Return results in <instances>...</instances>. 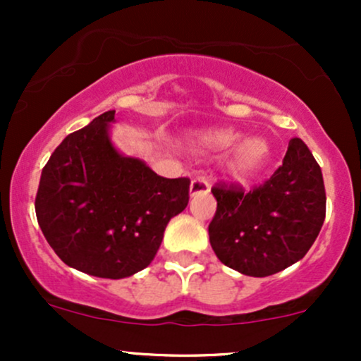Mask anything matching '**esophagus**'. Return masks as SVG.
Segmentation results:
<instances>
[{
    "label": "esophagus",
    "mask_w": 361,
    "mask_h": 361,
    "mask_svg": "<svg viewBox=\"0 0 361 361\" xmlns=\"http://www.w3.org/2000/svg\"><path fill=\"white\" fill-rule=\"evenodd\" d=\"M210 190V183L205 180L204 176H197L192 180V185H190V193H207Z\"/></svg>",
    "instance_id": "34e87169"
}]
</instances>
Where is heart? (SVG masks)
Instances as JSON below:
<instances>
[{
    "mask_svg": "<svg viewBox=\"0 0 361 361\" xmlns=\"http://www.w3.org/2000/svg\"><path fill=\"white\" fill-rule=\"evenodd\" d=\"M200 149L229 147L226 164L227 173L235 178H250L267 164L270 157V146L263 137L241 139V132L234 128H219V130L202 132L192 140Z\"/></svg>",
    "mask_w": 361,
    "mask_h": 361,
    "instance_id": "b5f03b06",
    "label": "heart"
}]
</instances>
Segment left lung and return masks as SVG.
I'll return each mask as SVG.
<instances>
[{
    "label": "left lung",
    "mask_w": 361,
    "mask_h": 361,
    "mask_svg": "<svg viewBox=\"0 0 361 361\" xmlns=\"http://www.w3.org/2000/svg\"><path fill=\"white\" fill-rule=\"evenodd\" d=\"M217 210L209 238L226 267L250 276L279 273L305 256L326 217L322 171L299 137L290 139L283 163L246 192L239 183L212 186Z\"/></svg>",
    "instance_id": "obj_1"
}]
</instances>
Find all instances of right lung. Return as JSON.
Masks as SVG:
<instances>
[{"mask_svg": "<svg viewBox=\"0 0 361 361\" xmlns=\"http://www.w3.org/2000/svg\"><path fill=\"white\" fill-rule=\"evenodd\" d=\"M115 110L66 137L40 176L35 214L68 267L126 279L154 259L169 219L185 210L190 178H163L109 139Z\"/></svg>", "mask_w": 361, "mask_h": 361, "instance_id": "right-lung-1", "label": "right lung"}]
</instances>
